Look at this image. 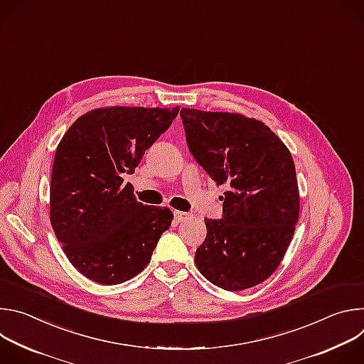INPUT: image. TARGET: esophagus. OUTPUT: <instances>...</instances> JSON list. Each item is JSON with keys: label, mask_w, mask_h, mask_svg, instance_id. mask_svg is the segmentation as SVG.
Returning a JSON list of instances; mask_svg holds the SVG:
<instances>
[{"label": "esophagus", "mask_w": 364, "mask_h": 364, "mask_svg": "<svg viewBox=\"0 0 364 364\" xmlns=\"http://www.w3.org/2000/svg\"><path fill=\"white\" fill-rule=\"evenodd\" d=\"M190 218H191L190 213L180 212V210H174V219H176L177 223H181V222H184V220H187V219H190Z\"/></svg>", "instance_id": "34e87169"}]
</instances>
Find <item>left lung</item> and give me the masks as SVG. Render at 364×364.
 <instances>
[{
  "instance_id": "left-lung-1",
  "label": "left lung",
  "mask_w": 364,
  "mask_h": 364,
  "mask_svg": "<svg viewBox=\"0 0 364 364\" xmlns=\"http://www.w3.org/2000/svg\"><path fill=\"white\" fill-rule=\"evenodd\" d=\"M188 148L218 186H228L223 218L204 219L194 262L226 291H243L279 267L299 216L292 155L262 121L235 112L183 108Z\"/></svg>"
}]
</instances>
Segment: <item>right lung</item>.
Returning a JSON list of instances; mask_svg holds the SVG:
<instances>
[{
    "instance_id": "obj_1",
    "label": "right lung",
    "mask_w": 364,
    "mask_h": 364,
    "mask_svg": "<svg viewBox=\"0 0 364 364\" xmlns=\"http://www.w3.org/2000/svg\"><path fill=\"white\" fill-rule=\"evenodd\" d=\"M178 111L96 108L79 117L58 145L50 222L70 264L93 282L117 285L138 275L171 226L168 207L136 201L122 174L135 171Z\"/></svg>"
}]
</instances>
